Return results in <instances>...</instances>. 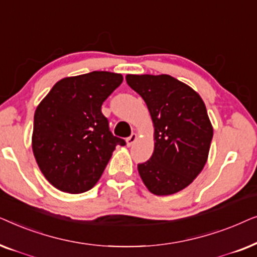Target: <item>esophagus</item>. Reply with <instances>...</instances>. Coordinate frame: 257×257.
<instances>
[{"mask_svg": "<svg viewBox=\"0 0 257 257\" xmlns=\"http://www.w3.org/2000/svg\"><path fill=\"white\" fill-rule=\"evenodd\" d=\"M137 138H138V137H137L136 133H132V135L130 136L127 139H126V144H127V146H132L137 140Z\"/></svg>", "mask_w": 257, "mask_h": 257, "instance_id": "34e87169", "label": "esophagus"}]
</instances>
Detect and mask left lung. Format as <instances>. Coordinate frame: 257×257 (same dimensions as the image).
Segmentation results:
<instances>
[{"label":"left lung","mask_w":257,"mask_h":257,"mask_svg":"<svg viewBox=\"0 0 257 257\" xmlns=\"http://www.w3.org/2000/svg\"><path fill=\"white\" fill-rule=\"evenodd\" d=\"M154 124L152 157L138 164L144 184L156 195H171L191 185L205 166L213 127L205 103L192 87L168 75H127Z\"/></svg>","instance_id":"obj_1"}]
</instances>
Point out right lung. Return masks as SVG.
<instances>
[{
  "mask_svg": "<svg viewBox=\"0 0 257 257\" xmlns=\"http://www.w3.org/2000/svg\"><path fill=\"white\" fill-rule=\"evenodd\" d=\"M122 83L120 73L92 71L63 78L35 112L33 151L47 180L78 194L97 184L115 146L101 105Z\"/></svg>",
  "mask_w": 257,
  "mask_h": 257,
  "instance_id": "add662e5",
  "label": "right lung"
}]
</instances>
